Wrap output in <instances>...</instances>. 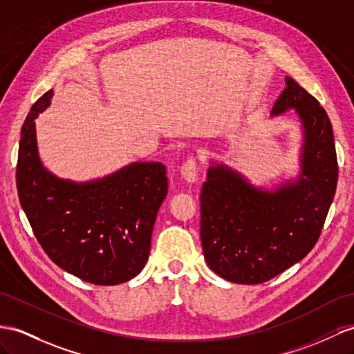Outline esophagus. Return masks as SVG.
<instances>
[{"instance_id":"esophagus-1","label":"esophagus","mask_w":354,"mask_h":354,"mask_svg":"<svg viewBox=\"0 0 354 354\" xmlns=\"http://www.w3.org/2000/svg\"><path fill=\"white\" fill-rule=\"evenodd\" d=\"M180 175L187 180V183L193 184L197 180V165L194 158H188L183 166H180Z\"/></svg>"}]
</instances>
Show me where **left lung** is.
<instances>
[{
    "label": "left lung",
    "instance_id": "1",
    "mask_svg": "<svg viewBox=\"0 0 354 354\" xmlns=\"http://www.w3.org/2000/svg\"><path fill=\"white\" fill-rule=\"evenodd\" d=\"M295 109L302 127L301 174L274 189L212 162L201 193L207 266L236 284H261L292 268L320 236L338 183L332 124L317 100L286 77L272 116Z\"/></svg>",
    "mask_w": 354,
    "mask_h": 354
}]
</instances>
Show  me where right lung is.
Segmentation results:
<instances>
[{
  "mask_svg": "<svg viewBox=\"0 0 354 354\" xmlns=\"http://www.w3.org/2000/svg\"><path fill=\"white\" fill-rule=\"evenodd\" d=\"M52 95L50 89L34 103L21 130V206L53 263L91 284L125 283L148 261L153 223L167 196L166 167L131 162L88 183L52 175L40 161L34 122Z\"/></svg>",
  "mask_w": 354,
  "mask_h": 354,
  "instance_id": "obj_1",
  "label": "right lung"
}]
</instances>
